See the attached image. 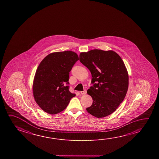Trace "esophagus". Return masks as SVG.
Instances as JSON below:
<instances>
[{
    "label": "esophagus",
    "mask_w": 159,
    "mask_h": 159,
    "mask_svg": "<svg viewBox=\"0 0 159 159\" xmlns=\"http://www.w3.org/2000/svg\"><path fill=\"white\" fill-rule=\"evenodd\" d=\"M80 93L81 94H82V95H85V94H86V90H84V91H81L80 92Z\"/></svg>",
    "instance_id": "obj_1"
}]
</instances>
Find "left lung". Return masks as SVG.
Listing matches in <instances>:
<instances>
[{
  "label": "left lung",
  "mask_w": 159,
  "mask_h": 159,
  "mask_svg": "<svg viewBox=\"0 0 159 159\" xmlns=\"http://www.w3.org/2000/svg\"><path fill=\"white\" fill-rule=\"evenodd\" d=\"M79 60L91 72L94 84L87 91L93 100L87 111L98 118L112 114L124 100L129 86L122 59L112 50L94 49L81 52Z\"/></svg>",
  "instance_id": "left-lung-1"
}]
</instances>
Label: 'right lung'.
Instances as JSON below:
<instances>
[{
	"label": "right lung",
	"mask_w": 159,
	"mask_h": 159,
	"mask_svg": "<svg viewBox=\"0 0 159 159\" xmlns=\"http://www.w3.org/2000/svg\"><path fill=\"white\" fill-rule=\"evenodd\" d=\"M79 60L72 51L52 52L43 59L34 76L33 92L39 107L49 114L65 109L75 96L69 90V72Z\"/></svg>",
	"instance_id": "1"
}]
</instances>
